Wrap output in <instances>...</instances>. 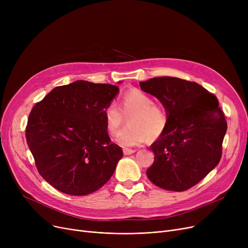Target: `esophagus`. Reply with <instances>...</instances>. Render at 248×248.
<instances>
[{"instance_id":"1","label":"esophagus","mask_w":248,"mask_h":248,"mask_svg":"<svg viewBox=\"0 0 248 248\" xmlns=\"http://www.w3.org/2000/svg\"><path fill=\"white\" fill-rule=\"evenodd\" d=\"M136 152V150H132V149H124V154L125 155H132V154H134Z\"/></svg>"}]
</instances>
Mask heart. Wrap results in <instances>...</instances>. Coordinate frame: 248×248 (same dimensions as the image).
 I'll use <instances>...</instances> for the list:
<instances>
[{
	"label": "heart",
	"instance_id": "heart-1",
	"mask_svg": "<svg viewBox=\"0 0 248 248\" xmlns=\"http://www.w3.org/2000/svg\"><path fill=\"white\" fill-rule=\"evenodd\" d=\"M120 108L108 103L103 111L107 131L116 135L129 117V126L117 135L115 140L123 147H134L149 140L159 139L168 127L169 114L161 104L155 103L152 96L138 88L127 89L123 93Z\"/></svg>",
	"mask_w": 248,
	"mask_h": 248
}]
</instances>
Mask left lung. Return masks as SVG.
<instances>
[{"instance_id": "left-lung-1", "label": "left lung", "mask_w": 248, "mask_h": 248, "mask_svg": "<svg viewBox=\"0 0 248 248\" xmlns=\"http://www.w3.org/2000/svg\"><path fill=\"white\" fill-rule=\"evenodd\" d=\"M140 86L157 97L169 114L166 132L151 146L155 161L147 176L162 189L188 190L221 159L227 131L224 112L217 97L194 81L163 76Z\"/></svg>"}]
</instances>
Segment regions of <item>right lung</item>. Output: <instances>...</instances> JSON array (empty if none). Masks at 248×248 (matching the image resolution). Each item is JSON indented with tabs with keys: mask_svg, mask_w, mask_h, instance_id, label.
I'll list each match as a JSON object with an SVG mask.
<instances>
[{
	"mask_svg": "<svg viewBox=\"0 0 248 248\" xmlns=\"http://www.w3.org/2000/svg\"><path fill=\"white\" fill-rule=\"evenodd\" d=\"M119 90L77 80L55 87L35 104L25 135L39 174L51 186L82 196L110 179L124 154L111 142L103 111Z\"/></svg>",
	"mask_w": 248,
	"mask_h": 248,
	"instance_id": "obj_1",
	"label": "right lung"
}]
</instances>
